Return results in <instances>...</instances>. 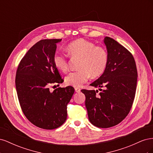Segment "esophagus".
I'll return each instance as SVG.
<instances>
[{
	"mask_svg": "<svg viewBox=\"0 0 153 153\" xmlns=\"http://www.w3.org/2000/svg\"><path fill=\"white\" fill-rule=\"evenodd\" d=\"M75 91H76V92H80L81 89H80V88H78V87H75Z\"/></svg>",
	"mask_w": 153,
	"mask_h": 153,
	"instance_id": "esophagus-1",
	"label": "esophagus"
}]
</instances>
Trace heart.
<instances>
[{"label":"heart","instance_id":"b5f03b06","mask_svg":"<svg viewBox=\"0 0 153 153\" xmlns=\"http://www.w3.org/2000/svg\"><path fill=\"white\" fill-rule=\"evenodd\" d=\"M68 54L72 59H80L79 70L69 73L64 80L67 85L80 87L92 77H98L105 72L108 62L107 50L101 46L84 39H78L67 47ZM54 65L59 70L66 72L68 69V61L65 55L57 52L53 54Z\"/></svg>","mask_w":153,"mask_h":153}]
</instances>
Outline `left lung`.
I'll list each match as a JSON object with an SVG mask.
<instances>
[{"instance_id": "1", "label": "left lung", "mask_w": 153, "mask_h": 153, "mask_svg": "<svg viewBox=\"0 0 153 153\" xmlns=\"http://www.w3.org/2000/svg\"><path fill=\"white\" fill-rule=\"evenodd\" d=\"M108 62L105 72L91 84L104 88L98 91L82 89L89 121L94 126L107 128L115 126L126 117L135 99L137 69L131 53L117 41L106 37Z\"/></svg>"}]
</instances>
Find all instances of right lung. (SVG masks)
Returning a JSON list of instances; mask_svg holds the SVG:
<instances>
[{
	"mask_svg": "<svg viewBox=\"0 0 153 153\" xmlns=\"http://www.w3.org/2000/svg\"><path fill=\"white\" fill-rule=\"evenodd\" d=\"M62 39H42L29 50L18 64L15 84L23 113L37 127L53 129L67 118V106L75 92L72 86H49L64 82L53 61L57 43ZM55 86V85H54Z\"/></svg>",
	"mask_w": 153,
	"mask_h": 153,
	"instance_id": "1",
	"label": "right lung"
}]
</instances>
